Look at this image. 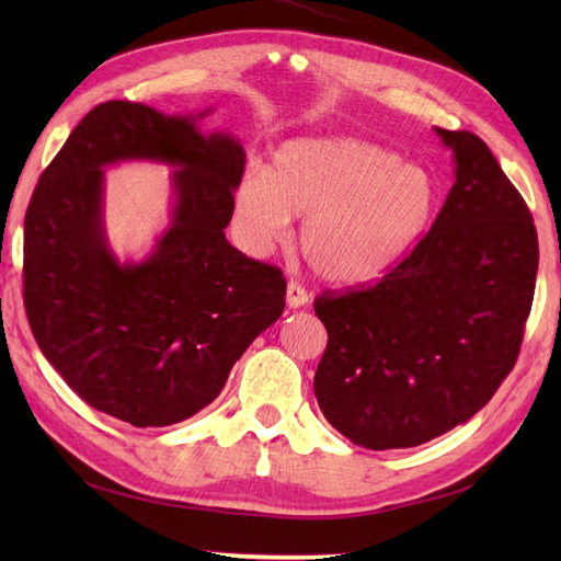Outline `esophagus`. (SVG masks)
<instances>
[{"instance_id":"esophagus-1","label":"esophagus","mask_w":561,"mask_h":561,"mask_svg":"<svg viewBox=\"0 0 561 561\" xmlns=\"http://www.w3.org/2000/svg\"><path fill=\"white\" fill-rule=\"evenodd\" d=\"M287 304H289V308H301L308 304V291L301 287L299 282L287 284Z\"/></svg>"}]
</instances>
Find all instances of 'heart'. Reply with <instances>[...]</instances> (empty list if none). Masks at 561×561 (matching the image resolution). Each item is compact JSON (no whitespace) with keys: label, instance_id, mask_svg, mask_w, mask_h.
<instances>
[{"label":"heart","instance_id":"heart-1","mask_svg":"<svg viewBox=\"0 0 561 561\" xmlns=\"http://www.w3.org/2000/svg\"><path fill=\"white\" fill-rule=\"evenodd\" d=\"M438 202L436 178L396 151L352 137L291 139L265 173H248L233 221L250 253H267L306 217L301 250L330 282L354 284L390 270L420 241Z\"/></svg>","mask_w":561,"mask_h":561}]
</instances>
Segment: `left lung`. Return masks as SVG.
Instances as JSON below:
<instances>
[{
  "label": "left lung",
  "mask_w": 561,
  "mask_h": 561,
  "mask_svg": "<svg viewBox=\"0 0 561 561\" xmlns=\"http://www.w3.org/2000/svg\"><path fill=\"white\" fill-rule=\"evenodd\" d=\"M456 183L432 229L374 287L325 291L313 390L352 444H426L465 424L514 368L533 306L538 231L490 147L436 127Z\"/></svg>",
  "instance_id": "8db88e82"
}]
</instances>
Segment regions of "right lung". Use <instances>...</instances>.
I'll use <instances>...</instances> for the list:
<instances>
[{"instance_id": "obj_1", "label": "right lung", "mask_w": 561, "mask_h": 561, "mask_svg": "<svg viewBox=\"0 0 561 561\" xmlns=\"http://www.w3.org/2000/svg\"><path fill=\"white\" fill-rule=\"evenodd\" d=\"M197 115L108 101L69 135L23 224V304L45 359L91 408L169 426L219 396L233 364L284 311L287 282L226 241L245 151ZM173 164L172 224L121 263L102 226L103 168Z\"/></svg>"}]
</instances>
